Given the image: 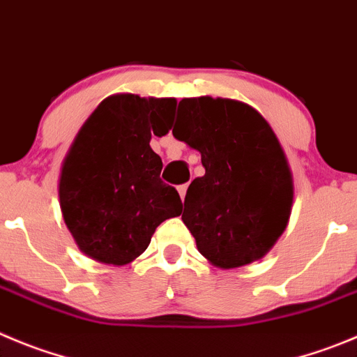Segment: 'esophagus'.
Here are the masks:
<instances>
[{
    "mask_svg": "<svg viewBox=\"0 0 357 357\" xmlns=\"http://www.w3.org/2000/svg\"><path fill=\"white\" fill-rule=\"evenodd\" d=\"M186 190H188V185H179L178 186V192H179V197L183 199V201H185V195H186Z\"/></svg>",
    "mask_w": 357,
    "mask_h": 357,
    "instance_id": "34e87169",
    "label": "esophagus"
}]
</instances>
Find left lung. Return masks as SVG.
<instances>
[{"mask_svg": "<svg viewBox=\"0 0 357 357\" xmlns=\"http://www.w3.org/2000/svg\"><path fill=\"white\" fill-rule=\"evenodd\" d=\"M172 135L201 153L181 220L209 262L257 261L287 227L294 186L284 149L255 109L229 98H183Z\"/></svg>", "mask_w": 357, "mask_h": 357, "instance_id": "1", "label": "left lung"}]
</instances>
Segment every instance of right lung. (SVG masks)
Returning a JSON list of instances; mask_svg holds the SVG:
<instances>
[{"instance_id":"1","label":"right lung","mask_w":357,"mask_h":357,"mask_svg":"<svg viewBox=\"0 0 357 357\" xmlns=\"http://www.w3.org/2000/svg\"><path fill=\"white\" fill-rule=\"evenodd\" d=\"M174 98L114 95L79 130L59 176V206L86 255L123 266L148 248L155 229L181 215L174 186L160 179L162 158L149 146L165 135Z\"/></svg>"}]
</instances>
